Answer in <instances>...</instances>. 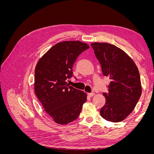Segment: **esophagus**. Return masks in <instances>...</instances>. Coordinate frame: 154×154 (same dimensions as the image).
Here are the masks:
<instances>
[{
	"label": "esophagus",
	"instance_id": "obj_1",
	"mask_svg": "<svg viewBox=\"0 0 154 154\" xmlns=\"http://www.w3.org/2000/svg\"><path fill=\"white\" fill-rule=\"evenodd\" d=\"M95 94V93L94 92H91V93H88V95L90 97H92V96H93Z\"/></svg>",
	"mask_w": 154,
	"mask_h": 154
}]
</instances>
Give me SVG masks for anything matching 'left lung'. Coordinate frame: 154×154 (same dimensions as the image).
<instances>
[{
  "label": "left lung",
  "instance_id": "1",
  "mask_svg": "<svg viewBox=\"0 0 154 154\" xmlns=\"http://www.w3.org/2000/svg\"><path fill=\"white\" fill-rule=\"evenodd\" d=\"M104 76L110 80L106 102L100 110L105 119L119 122L134 110L141 95V78L134 62L123 50L108 43L91 44Z\"/></svg>",
  "mask_w": 154,
  "mask_h": 154
}]
</instances>
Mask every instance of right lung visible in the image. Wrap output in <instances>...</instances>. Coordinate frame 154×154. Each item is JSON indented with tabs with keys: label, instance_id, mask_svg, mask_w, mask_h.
Listing matches in <instances>:
<instances>
[{
	"label": "right lung",
	"instance_id": "add662e5",
	"mask_svg": "<svg viewBox=\"0 0 154 154\" xmlns=\"http://www.w3.org/2000/svg\"><path fill=\"white\" fill-rule=\"evenodd\" d=\"M89 46L80 41H64L51 48L36 64L35 91L46 112L56 123L66 125L80 115L87 94L69 85L78 56Z\"/></svg>",
	"mask_w": 154,
	"mask_h": 154
}]
</instances>
